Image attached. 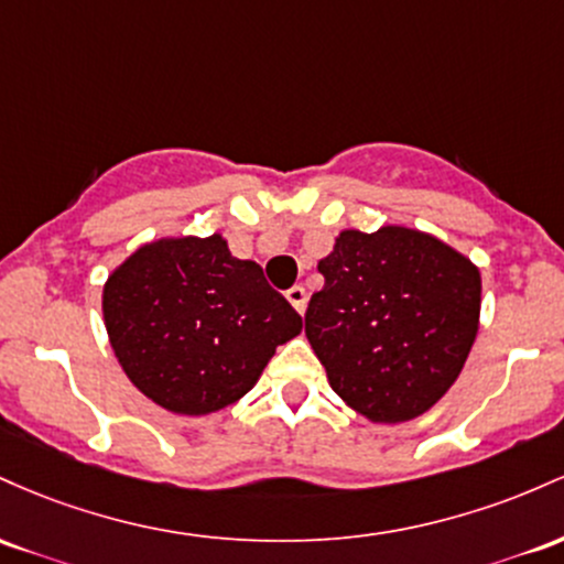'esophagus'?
Masks as SVG:
<instances>
[{
  "mask_svg": "<svg viewBox=\"0 0 564 564\" xmlns=\"http://www.w3.org/2000/svg\"><path fill=\"white\" fill-rule=\"evenodd\" d=\"M284 295H288V301L293 303L295 312H299V314L306 312V303H308V293H306V288H301V284H293V288H290L288 293H284Z\"/></svg>",
  "mask_w": 564,
  "mask_h": 564,
  "instance_id": "obj_1",
  "label": "esophagus"
}]
</instances>
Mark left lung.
<instances>
[{"label":"left lung","instance_id":"left-lung-1","mask_svg":"<svg viewBox=\"0 0 564 564\" xmlns=\"http://www.w3.org/2000/svg\"><path fill=\"white\" fill-rule=\"evenodd\" d=\"M306 338L335 394L376 423L419 419L458 378L479 322V271L429 234L344 231L322 258Z\"/></svg>","mask_w":564,"mask_h":564}]
</instances>
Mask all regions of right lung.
<instances>
[{
	"label": "right lung",
	"mask_w": 564,
	"mask_h": 564,
	"mask_svg": "<svg viewBox=\"0 0 564 564\" xmlns=\"http://www.w3.org/2000/svg\"><path fill=\"white\" fill-rule=\"evenodd\" d=\"M111 349L149 400L207 415L256 386L276 346L301 333V314L234 258L218 234L151 242L104 288Z\"/></svg>",
	"instance_id": "obj_1"
}]
</instances>
